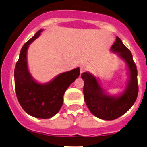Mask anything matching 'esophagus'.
I'll list each match as a JSON object with an SVG mask.
<instances>
[{"instance_id": "esophagus-1", "label": "esophagus", "mask_w": 147, "mask_h": 147, "mask_svg": "<svg viewBox=\"0 0 147 147\" xmlns=\"http://www.w3.org/2000/svg\"><path fill=\"white\" fill-rule=\"evenodd\" d=\"M86 68L84 67V66H81V67H80V74L86 72Z\"/></svg>"}]
</instances>
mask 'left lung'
I'll list each match as a JSON object with an SVG mask.
<instances>
[{"instance_id": "8db88e82", "label": "left lung", "mask_w": 147, "mask_h": 147, "mask_svg": "<svg viewBox=\"0 0 147 147\" xmlns=\"http://www.w3.org/2000/svg\"><path fill=\"white\" fill-rule=\"evenodd\" d=\"M111 49L118 53L126 62L130 73V80L122 95L118 97L106 95L95 77L87 72L81 75L84 82L83 93L88 109L97 118L106 120H115L129 111L137 99L139 90L137 69L130 51L118 36Z\"/></svg>"}]
</instances>
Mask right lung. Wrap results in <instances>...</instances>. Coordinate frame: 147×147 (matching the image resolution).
<instances>
[{
  "instance_id": "1",
  "label": "right lung",
  "mask_w": 147,
  "mask_h": 147,
  "mask_svg": "<svg viewBox=\"0 0 147 147\" xmlns=\"http://www.w3.org/2000/svg\"><path fill=\"white\" fill-rule=\"evenodd\" d=\"M42 29L36 32L22 48L14 72L15 89L18 101L29 115L38 118H50L61 109L66 89L80 75L75 68L58 75L51 82H36L27 69V51L32 41L39 36Z\"/></svg>"
}]
</instances>
